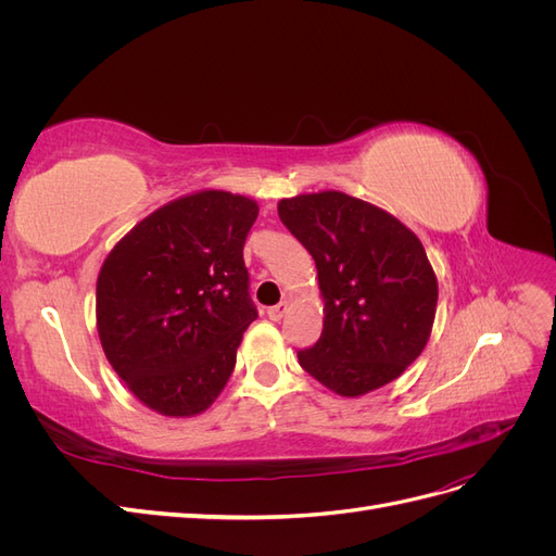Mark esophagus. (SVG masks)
Masks as SVG:
<instances>
[{"mask_svg": "<svg viewBox=\"0 0 556 556\" xmlns=\"http://www.w3.org/2000/svg\"><path fill=\"white\" fill-rule=\"evenodd\" d=\"M288 311H290V304H288V301H280L278 306H271V308H268V311H266V315L271 317L274 323H278V319H282V315L288 313Z\"/></svg>", "mask_w": 556, "mask_h": 556, "instance_id": "obj_1", "label": "esophagus"}]
</instances>
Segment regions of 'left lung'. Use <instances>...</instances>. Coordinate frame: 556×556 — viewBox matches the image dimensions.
<instances>
[{
	"label": "left lung",
	"instance_id": "left-lung-1",
	"mask_svg": "<svg viewBox=\"0 0 556 556\" xmlns=\"http://www.w3.org/2000/svg\"><path fill=\"white\" fill-rule=\"evenodd\" d=\"M278 215L317 268L319 341L299 364L341 396L396 380L431 336L439 280L422 241L392 213L325 190L278 201Z\"/></svg>",
	"mask_w": 556,
	"mask_h": 556
}]
</instances>
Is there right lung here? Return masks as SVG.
Segmentation results:
<instances>
[{
  "label": "right lung",
  "instance_id": "right-lung-1",
  "mask_svg": "<svg viewBox=\"0 0 556 556\" xmlns=\"http://www.w3.org/2000/svg\"><path fill=\"white\" fill-rule=\"evenodd\" d=\"M260 206L199 190L153 211L113 245L97 278L104 355L143 406L194 417L220 396L257 319L243 243Z\"/></svg>",
  "mask_w": 556,
  "mask_h": 556
}]
</instances>
